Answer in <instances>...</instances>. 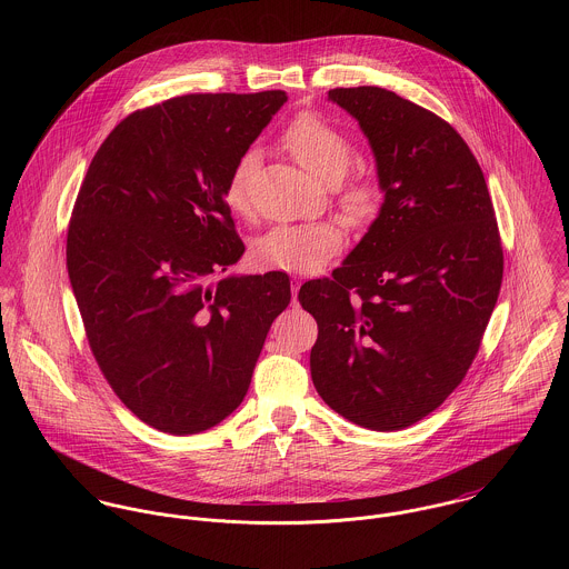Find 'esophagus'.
<instances>
[{
  "mask_svg": "<svg viewBox=\"0 0 569 569\" xmlns=\"http://www.w3.org/2000/svg\"><path fill=\"white\" fill-rule=\"evenodd\" d=\"M300 278H291V293H293V305H298V291H300Z\"/></svg>",
  "mask_w": 569,
  "mask_h": 569,
  "instance_id": "obj_1",
  "label": "esophagus"
}]
</instances>
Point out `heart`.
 <instances>
[{
  "mask_svg": "<svg viewBox=\"0 0 569 569\" xmlns=\"http://www.w3.org/2000/svg\"><path fill=\"white\" fill-rule=\"evenodd\" d=\"M282 147L305 170L328 186H337L348 174L355 158L352 142L316 113H300L293 118L282 136ZM256 151H247L230 172L226 203L234 212H244L249 208L247 181L256 168ZM379 199L381 190L375 179H357L343 188L341 203L355 221H366L377 212ZM341 247L343 230L332 221H320L305 226H278L253 243L251 253L264 269L311 273L322 269Z\"/></svg>",
  "mask_w": 569,
  "mask_h": 569,
  "instance_id": "obj_1",
  "label": "heart"
}]
</instances>
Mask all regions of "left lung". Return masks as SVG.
I'll use <instances>...</instances> for the list:
<instances>
[{
	"label": "left lung",
	"instance_id": "1",
	"mask_svg": "<svg viewBox=\"0 0 569 569\" xmlns=\"http://www.w3.org/2000/svg\"><path fill=\"white\" fill-rule=\"evenodd\" d=\"M328 100L368 138L383 203L332 278L298 293L320 328L311 377L339 416L397 431L473 363L501 287L499 230L485 172L449 122L381 87Z\"/></svg>",
	"mask_w": 569,
	"mask_h": 569
}]
</instances>
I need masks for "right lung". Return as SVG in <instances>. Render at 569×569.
I'll use <instances>...</instances> for the list:
<instances>
[{"label": "right lung", "mask_w": 569, "mask_h": 569, "mask_svg": "<svg viewBox=\"0 0 569 569\" xmlns=\"http://www.w3.org/2000/svg\"><path fill=\"white\" fill-rule=\"evenodd\" d=\"M284 91L188 93L124 118L89 163L68 232V273L91 352L140 420L206 431L243 403L282 271L226 273L243 256L226 186Z\"/></svg>", "instance_id": "1"}]
</instances>
